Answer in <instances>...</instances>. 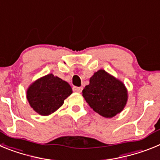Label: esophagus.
<instances>
[{"label":"esophagus","instance_id":"1","mask_svg":"<svg viewBox=\"0 0 160 160\" xmlns=\"http://www.w3.org/2000/svg\"><path fill=\"white\" fill-rule=\"evenodd\" d=\"M73 90L74 92H78V93H81L82 90V87H73Z\"/></svg>","mask_w":160,"mask_h":160}]
</instances>
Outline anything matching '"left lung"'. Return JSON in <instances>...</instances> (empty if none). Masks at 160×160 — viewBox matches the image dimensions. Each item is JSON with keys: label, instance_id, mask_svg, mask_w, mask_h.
<instances>
[{"label": "left lung", "instance_id": "8db88e82", "mask_svg": "<svg viewBox=\"0 0 160 160\" xmlns=\"http://www.w3.org/2000/svg\"><path fill=\"white\" fill-rule=\"evenodd\" d=\"M82 96L95 112L105 118L115 116L128 102V90L123 83L104 70L95 72L90 78Z\"/></svg>", "mask_w": 160, "mask_h": 160}]
</instances>
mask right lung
<instances>
[{"label":"right lung","instance_id":"right-lung-1","mask_svg":"<svg viewBox=\"0 0 160 160\" xmlns=\"http://www.w3.org/2000/svg\"><path fill=\"white\" fill-rule=\"evenodd\" d=\"M72 92L69 83L49 73L29 86L26 97L31 107L39 114L46 116L62 107Z\"/></svg>","mask_w":160,"mask_h":160}]
</instances>
